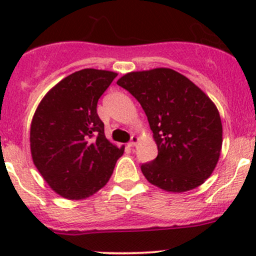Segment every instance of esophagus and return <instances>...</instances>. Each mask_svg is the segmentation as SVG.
Masks as SVG:
<instances>
[{"instance_id": "34e87169", "label": "esophagus", "mask_w": 256, "mask_h": 256, "mask_svg": "<svg viewBox=\"0 0 256 256\" xmlns=\"http://www.w3.org/2000/svg\"><path fill=\"white\" fill-rule=\"evenodd\" d=\"M138 141H140V138H138V136H132V138H131V141L128 142V147L136 146V144H138Z\"/></svg>"}]
</instances>
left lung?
I'll use <instances>...</instances> for the list:
<instances>
[{"label":"left lung","mask_w":256,"mask_h":256,"mask_svg":"<svg viewBox=\"0 0 256 256\" xmlns=\"http://www.w3.org/2000/svg\"><path fill=\"white\" fill-rule=\"evenodd\" d=\"M138 99L158 154L141 166L151 184L188 192L210 177L219 161L223 126L216 104L187 76L170 68L131 72L116 82Z\"/></svg>","instance_id":"obj_1"}]
</instances>
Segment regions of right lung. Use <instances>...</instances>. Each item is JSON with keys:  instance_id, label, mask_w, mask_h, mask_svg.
Returning a JSON list of instances; mask_svg holds the SVG:
<instances>
[{"instance_id": "obj_1", "label": "right lung", "mask_w": 256, "mask_h": 256, "mask_svg": "<svg viewBox=\"0 0 256 256\" xmlns=\"http://www.w3.org/2000/svg\"><path fill=\"white\" fill-rule=\"evenodd\" d=\"M118 73L82 69L62 79L40 100L30 144L34 166L56 194L86 200L112 177L124 148L110 142L96 112L99 98Z\"/></svg>"}]
</instances>
